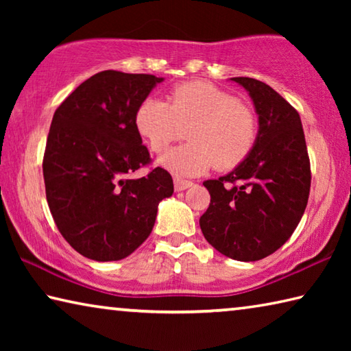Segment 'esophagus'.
<instances>
[{
  "mask_svg": "<svg viewBox=\"0 0 351 351\" xmlns=\"http://www.w3.org/2000/svg\"><path fill=\"white\" fill-rule=\"evenodd\" d=\"M173 182H175V190H176V192H182V190H186V189L193 186L192 181L181 180V178H175Z\"/></svg>",
  "mask_w": 351,
  "mask_h": 351,
  "instance_id": "esophagus-1",
  "label": "esophagus"
}]
</instances>
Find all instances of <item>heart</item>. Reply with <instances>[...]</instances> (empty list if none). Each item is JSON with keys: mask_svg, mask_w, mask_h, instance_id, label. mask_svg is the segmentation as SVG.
I'll return each mask as SVG.
<instances>
[{"mask_svg": "<svg viewBox=\"0 0 351 351\" xmlns=\"http://www.w3.org/2000/svg\"><path fill=\"white\" fill-rule=\"evenodd\" d=\"M139 134L154 153L167 150L187 130L189 144L159 158L178 176L203 175L212 167L230 170L252 152L258 122L249 106L207 82L175 86L167 100L148 97L134 116Z\"/></svg>", "mask_w": 351, "mask_h": 351, "instance_id": "obj_1", "label": "heart"}]
</instances>
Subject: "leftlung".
<instances>
[{
    "label": "left lung",
    "instance_id": "obj_1",
    "mask_svg": "<svg viewBox=\"0 0 351 351\" xmlns=\"http://www.w3.org/2000/svg\"><path fill=\"white\" fill-rule=\"evenodd\" d=\"M258 116L257 142L241 164L204 181L210 204L199 218L204 239L239 261H257L282 247L310 197L311 170L299 112L266 83L232 77Z\"/></svg>",
    "mask_w": 351,
    "mask_h": 351
}]
</instances>
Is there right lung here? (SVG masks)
Segmentation results:
<instances>
[{
	"mask_svg": "<svg viewBox=\"0 0 351 351\" xmlns=\"http://www.w3.org/2000/svg\"><path fill=\"white\" fill-rule=\"evenodd\" d=\"M161 82L102 71L54 112L43 159L46 199L60 234L83 257H128L150 235L159 203L173 193V180L161 167L132 178L150 162L136 111Z\"/></svg>",
	"mask_w": 351,
	"mask_h": 351,
	"instance_id": "obj_1",
	"label": "right lung"
}]
</instances>
